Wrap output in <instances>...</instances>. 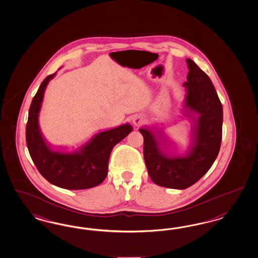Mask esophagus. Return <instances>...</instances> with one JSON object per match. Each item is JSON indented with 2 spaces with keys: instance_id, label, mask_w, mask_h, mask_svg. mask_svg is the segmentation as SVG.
<instances>
[{
  "instance_id": "34e87169",
  "label": "esophagus",
  "mask_w": 258,
  "mask_h": 258,
  "mask_svg": "<svg viewBox=\"0 0 258 258\" xmlns=\"http://www.w3.org/2000/svg\"><path fill=\"white\" fill-rule=\"evenodd\" d=\"M133 125H136V126H139L144 123V118L140 114H137V115H134L133 118Z\"/></svg>"
}]
</instances>
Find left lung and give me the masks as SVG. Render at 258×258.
<instances>
[{
	"instance_id": "left-lung-1",
	"label": "left lung",
	"mask_w": 258,
	"mask_h": 258,
	"mask_svg": "<svg viewBox=\"0 0 258 258\" xmlns=\"http://www.w3.org/2000/svg\"><path fill=\"white\" fill-rule=\"evenodd\" d=\"M187 81L181 114L190 124L189 144L182 153L156 126L141 127L144 159L149 177L163 187L186 189L211 168L222 137L223 109L210 78L192 59L186 58Z\"/></svg>"
}]
</instances>
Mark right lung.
I'll list each match as a JSON object with an SVG mask.
<instances>
[{"instance_id": "1", "label": "right lung", "mask_w": 258, "mask_h": 258, "mask_svg": "<svg viewBox=\"0 0 258 258\" xmlns=\"http://www.w3.org/2000/svg\"><path fill=\"white\" fill-rule=\"evenodd\" d=\"M55 75L48 76L42 81L32 100L26 125V144L30 156L39 173L57 187L80 190L97 186L107 177L111 150L133 132V127L125 123L95 133L72 151L52 145L40 130L39 117L47 85Z\"/></svg>"}]
</instances>
